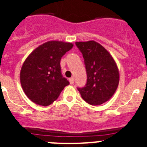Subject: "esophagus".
Instances as JSON below:
<instances>
[{
  "instance_id": "obj_1",
  "label": "esophagus",
  "mask_w": 147,
  "mask_h": 147,
  "mask_svg": "<svg viewBox=\"0 0 147 147\" xmlns=\"http://www.w3.org/2000/svg\"><path fill=\"white\" fill-rule=\"evenodd\" d=\"M69 82H70V84L71 85H73L74 84V78H70L69 79Z\"/></svg>"
}]
</instances>
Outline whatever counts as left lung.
<instances>
[{
  "mask_svg": "<svg viewBox=\"0 0 147 147\" xmlns=\"http://www.w3.org/2000/svg\"><path fill=\"white\" fill-rule=\"evenodd\" d=\"M85 59L87 84L78 88L81 96L90 105H100L111 98L119 83V71L107 49L94 40L76 42Z\"/></svg>",
  "mask_w": 147,
  "mask_h": 147,
  "instance_id": "left-lung-1",
  "label": "left lung"
}]
</instances>
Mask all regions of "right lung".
<instances>
[{
  "mask_svg": "<svg viewBox=\"0 0 147 147\" xmlns=\"http://www.w3.org/2000/svg\"><path fill=\"white\" fill-rule=\"evenodd\" d=\"M74 46L51 40L36 48L23 62L20 80L23 92L34 103L49 106L57 99L69 82L61 74V58Z\"/></svg>",
  "mask_w": 147,
  "mask_h": 147,
  "instance_id": "obj_1",
  "label": "right lung"
}]
</instances>
